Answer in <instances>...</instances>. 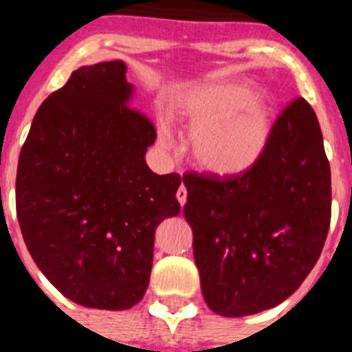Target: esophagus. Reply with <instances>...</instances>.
<instances>
[{
	"label": "esophagus",
	"mask_w": 352,
	"mask_h": 352,
	"mask_svg": "<svg viewBox=\"0 0 352 352\" xmlns=\"http://www.w3.org/2000/svg\"><path fill=\"white\" fill-rule=\"evenodd\" d=\"M186 197H188L186 186H184V184H181V188L177 190V201L181 203V206H184V204H186Z\"/></svg>",
	"instance_id": "esophagus-1"
}]
</instances>
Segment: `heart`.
Instances as JSON below:
<instances>
[{
    "mask_svg": "<svg viewBox=\"0 0 352 352\" xmlns=\"http://www.w3.org/2000/svg\"><path fill=\"white\" fill-rule=\"evenodd\" d=\"M177 111L190 127V153L203 170L235 175L261 159L270 135V107L254 87L241 80H210L177 100ZM159 140L170 148V124L159 122Z\"/></svg>",
    "mask_w": 352,
    "mask_h": 352,
    "instance_id": "b5f03b06",
    "label": "heart"
}]
</instances>
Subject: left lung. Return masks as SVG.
Returning <instances> with one entry per match:
<instances>
[{"label":"left lung","mask_w":352,"mask_h":352,"mask_svg":"<svg viewBox=\"0 0 352 352\" xmlns=\"http://www.w3.org/2000/svg\"><path fill=\"white\" fill-rule=\"evenodd\" d=\"M182 181L206 305L241 318L294 294L331 225V166L307 100L285 107L252 168L225 177L186 173Z\"/></svg>","instance_id":"8db88e82"}]
</instances>
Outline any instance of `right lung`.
I'll use <instances>...</instances> for the list:
<instances>
[{
    "label": "right lung",
    "instance_id": "obj_1",
    "mask_svg": "<svg viewBox=\"0 0 352 352\" xmlns=\"http://www.w3.org/2000/svg\"><path fill=\"white\" fill-rule=\"evenodd\" d=\"M122 60L76 69L36 113L19 153L16 214L43 276L78 305L126 311L142 300L155 228L181 212V175L144 155L155 126L129 106Z\"/></svg>",
    "mask_w": 352,
    "mask_h": 352
}]
</instances>
